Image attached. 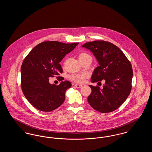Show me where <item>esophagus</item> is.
I'll list each match as a JSON object with an SVG mask.
<instances>
[{
    "label": "esophagus",
    "instance_id": "1",
    "mask_svg": "<svg viewBox=\"0 0 152 152\" xmlns=\"http://www.w3.org/2000/svg\"><path fill=\"white\" fill-rule=\"evenodd\" d=\"M75 86L77 88H81V87H83V86H82V85H80V84H75Z\"/></svg>",
    "mask_w": 152,
    "mask_h": 152
}]
</instances>
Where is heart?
<instances>
[{
    "label": "heart",
    "mask_w": 152,
    "mask_h": 152,
    "mask_svg": "<svg viewBox=\"0 0 152 152\" xmlns=\"http://www.w3.org/2000/svg\"><path fill=\"white\" fill-rule=\"evenodd\" d=\"M88 58H92V57L90 55H89L88 53L86 52H81L79 56V58L80 61H82ZM88 76L89 75L87 72L78 73H73L71 75L69 78L71 80H72L75 83H83L85 81L86 79H87Z\"/></svg>",
    "instance_id": "b5f03b06"
}]
</instances>
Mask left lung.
<instances>
[{"mask_svg": "<svg viewBox=\"0 0 152 152\" xmlns=\"http://www.w3.org/2000/svg\"><path fill=\"white\" fill-rule=\"evenodd\" d=\"M91 51L99 62L91 77L92 83L105 84L89 85L92 92L88 97L89 105L98 112L109 113L118 108L129 95L132 89L133 69L130 61L115 44L104 40H96L82 46Z\"/></svg>", "mask_w": 152, "mask_h": 152, "instance_id": "8db88e82", "label": "left lung"}]
</instances>
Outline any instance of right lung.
Here are the masks:
<instances>
[{
    "instance_id": "obj_1",
    "label": "right lung",
    "mask_w": 152,
    "mask_h": 152,
    "mask_svg": "<svg viewBox=\"0 0 152 152\" xmlns=\"http://www.w3.org/2000/svg\"><path fill=\"white\" fill-rule=\"evenodd\" d=\"M79 43L66 44L46 41L35 47L24 59L21 66L23 93L31 104L43 112H51L65 100V91L72 86L68 81L56 86L50 77H58L63 69L59 63Z\"/></svg>"
}]
</instances>
